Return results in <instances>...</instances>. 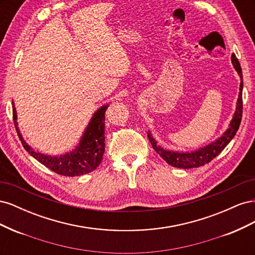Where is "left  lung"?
Segmentation results:
<instances>
[{
    "label": "left lung",
    "instance_id": "obj_1",
    "mask_svg": "<svg viewBox=\"0 0 255 255\" xmlns=\"http://www.w3.org/2000/svg\"><path fill=\"white\" fill-rule=\"evenodd\" d=\"M232 64L237 71L239 78H241V85H239V94L236 103V111L232 120H231L228 129L223 133L219 138H217L215 141L211 142L203 148H200L196 151L192 152H177V151H169L164 149L163 146L157 144V141L152 137L150 130L148 132L149 140L153 146V149L158 155L166 160V163L171 165L172 167L182 168V169H190V168H197L204 166L208 164L212 159H214L218 154L226 148L229 142L233 139L236 132L241 126L242 116H243V72L241 64H239L236 56L232 55Z\"/></svg>",
    "mask_w": 255,
    "mask_h": 255
}]
</instances>
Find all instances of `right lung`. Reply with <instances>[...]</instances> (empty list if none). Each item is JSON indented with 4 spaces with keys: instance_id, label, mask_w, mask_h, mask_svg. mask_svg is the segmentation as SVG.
<instances>
[{
    "instance_id": "1",
    "label": "right lung",
    "mask_w": 255,
    "mask_h": 255,
    "mask_svg": "<svg viewBox=\"0 0 255 255\" xmlns=\"http://www.w3.org/2000/svg\"><path fill=\"white\" fill-rule=\"evenodd\" d=\"M109 105H103L94 114L85 129L80 143L71 152L63 155H45L30 148L20 133L17 122V112L12 101V118L19 139L28 154L52 171L60 175L79 176L94 171L101 164L105 151V112Z\"/></svg>"
}]
</instances>
